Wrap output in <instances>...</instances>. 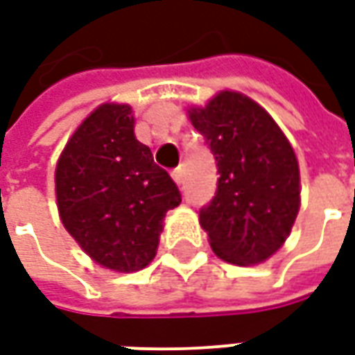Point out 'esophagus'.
Segmentation results:
<instances>
[{
	"instance_id": "34e87169",
	"label": "esophagus",
	"mask_w": 355,
	"mask_h": 355,
	"mask_svg": "<svg viewBox=\"0 0 355 355\" xmlns=\"http://www.w3.org/2000/svg\"><path fill=\"white\" fill-rule=\"evenodd\" d=\"M172 178H174V181L178 185H181V183H183V170H181V168H175L174 172H172Z\"/></svg>"
}]
</instances>
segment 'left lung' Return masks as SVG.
<instances>
[{
    "label": "left lung",
    "instance_id": "obj_1",
    "mask_svg": "<svg viewBox=\"0 0 355 355\" xmlns=\"http://www.w3.org/2000/svg\"><path fill=\"white\" fill-rule=\"evenodd\" d=\"M191 123L217 162L214 198L198 217L209 245L232 265H257L284 242L299 211V164L287 138L261 105L225 90Z\"/></svg>",
    "mask_w": 355,
    "mask_h": 355
}]
</instances>
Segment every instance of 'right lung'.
I'll list each match as a JSON object with an SVG mask.
<instances>
[{
    "label": "right lung",
    "instance_id": "obj_1",
    "mask_svg": "<svg viewBox=\"0 0 355 355\" xmlns=\"http://www.w3.org/2000/svg\"><path fill=\"white\" fill-rule=\"evenodd\" d=\"M62 223L105 268L134 272L157 253L162 219L181 193L151 149L134 136L128 105H100L56 164Z\"/></svg>",
    "mask_w": 355,
    "mask_h": 355
}]
</instances>
